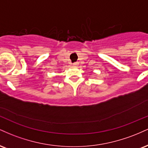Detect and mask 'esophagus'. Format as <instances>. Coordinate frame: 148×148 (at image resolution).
I'll list each match as a JSON object with an SVG mask.
<instances>
[{"label":"esophagus","instance_id":"34e87169","mask_svg":"<svg viewBox=\"0 0 148 148\" xmlns=\"http://www.w3.org/2000/svg\"><path fill=\"white\" fill-rule=\"evenodd\" d=\"M77 64H78L77 62H74V63H73V65H74V66H76V65H77Z\"/></svg>","mask_w":148,"mask_h":148}]
</instances>
